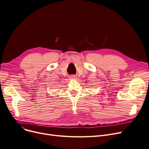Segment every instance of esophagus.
Here are the masks:
<instances>
[{
	"mask_svg": "<svg viewBox=\"0 0 149 149\" xmlns=\"http://www.w3.org/2000/svg\"><path fill=\"white\" fill-rule=\"evenodd\" d=\"M70 79H71L72 80H75V79H77V77L75 76V75H72V76H70Z\"/></svg>",
	"mask_w": 149,
	"mask_h": 149,
	"instance_id": "obj_1",
	"label": "esophagus"
}]
</instances>
